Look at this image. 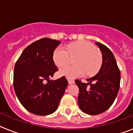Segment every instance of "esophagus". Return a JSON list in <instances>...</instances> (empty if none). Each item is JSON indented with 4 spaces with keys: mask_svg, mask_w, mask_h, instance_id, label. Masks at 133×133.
<instances>
[{
    "mask_svg": "<svg viewBox=\"0 0 133 133\" xmlns=\"http://www.w3.org/2000/svg\"><path fill=\"white\" fill-rule=\"evenodd\" d=\"M68 81L69 84H73V83H75V81H74V80H72V79H68Z\"/></svg>",
    "mask_w": 133,
    "mask_h": 133,
    "instance_id": "1",
    "label": "esophagus"
}]
</instances>
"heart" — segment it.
<instances>
[{
  "label": "heart",
  "instance_id": "heart-1",
  "mask_svg": "<svg viewBox=\"0 0 133 133\" xmlns=\"http://www.w3.org/2000/svg\"><path fill=\"white\" fill-rule=\"evenodd\" d=\"M77 55L73 61L75 65H66L61 68L58 72L61 76L68 79H75L85 72L93 75L101 67L102 58L97 48L88 41H80L71 43L64 49L57 47L52 54L54 64L58 68L63 66L68 62L69 56Z\"/></svg>",
  "mask_w": 133,
  "mask_h": 133
}]
</instances>
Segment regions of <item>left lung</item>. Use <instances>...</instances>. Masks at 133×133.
Masks as SVG:
<instances>
[{
  "label": "left lung",
  "mask_w": 133,
  "mask_h": 133,
  "mask_svg": "<svg viewBox=\"0 0 133 133\" xmlns=\"http://www.w3.org/2000/svg\"><path fill=\"white\" fill-rule=\"evenodd\" d=\"M101 51L103 61L95 77L87 79L88 83L76 79L79 87L78 103L86 114L95 115L107 110L113 103L120 87L121 73L112 52L101 43H95ZM88 85H90L89 87Z\"/></svg>",
  "instance_id": "left-lung-1"
}]
</instances>
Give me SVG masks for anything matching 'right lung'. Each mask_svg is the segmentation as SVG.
Here are the masks:
<instances>
[{
  "label": "right lung",
  "mask_w": 133,
  "mask_h": 133,
  "mask_svg": "<svg viewBox=\"0 0 133 133\" xmlns=\"http://www.w3.org/2000/svg\"><path fill=\"white\" fill-rule=\"evenodd\" d=\"M60 41L43 38L28 45L16 62L14 88L23 106L37 115H48L57 109L68 82L62 77L50 78L58 68L52 54Z\"/></svg>",
  "instance_id": "add662e5"
}]
</instances>
